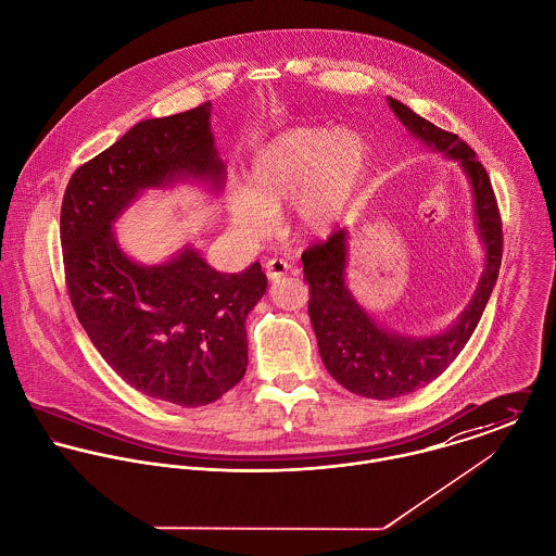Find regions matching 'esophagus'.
Listing matches in <instances>:
<instances>
[{
  "label": "esophagus",
  "instance_id": "esophagus-1",
  "mask_svg": "<svg viewBox=\"0 0 556 556\" xmlns=\"http://www.w3.org/2000/svg\"><path fill=\"white\" fill-rule=\"evenodd\" d=\"M289 263L287 261H282V258H269L267 263H265V271H267V278L271 280V282H276V280H280L287 271H289Z\"/></svg>",
  "mask_w": 556,
  "mask_h": 556
}]
</instances>
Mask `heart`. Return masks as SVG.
<instances>
[{"label":"heart","instance_id":"1","mask_svg":"<svg viewBox=\"0 0 556 556\" xmlns=\"http://www.w3.org/2000/svg\"><path fill=\"white\" fill-rule=\"evenodd\" d=\"M370 166V143L355 130L291 128L250 160L245 194L233 201L231 220L250 238H267L274 214L293 203L295 229L323 236L346 212Z\"/></svg>","mask_w":556,"mask_h":556}]
</instances>
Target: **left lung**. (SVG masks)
Returning a JSON list of instances; mask_svg holds the SVG:
<instances>
[{
  "mask_svg": "<svg viewBox=\"0 0 556 556\" xmlns=\"http://www.w3.org/2000/svg\"><path fill=\"white\" fill-rule=\"evenodd\" d=\"M400 124L432 152L456 160L465 170L476 212L477 238L483 245V271L469 306L445 331L406 336L379 325L355 300L346 282L349 231L340 229L325 243L302 254L311 285L308 315L317 333L318 353L327 372L349 392L375 400L406 396L430 381L458 357L490 300L498 278L503 231L490 177L476 152L456 135L441 130L396 98H388Z\"/></svg>",
  "mask_w": 556,
  "mask_h": 556,
  "instance_id": "1",
  "label": "left lung"
}]
</instances>
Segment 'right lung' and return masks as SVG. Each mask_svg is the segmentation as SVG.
Returning <instances> with one entry per match:
<instances>
[{"instance_id":"add662e5","label":"right lung","mask_w":556,"mask_h":556,"mask_svg":"<svg viewBox=\"0 0 556 556\" xmlns=\"http://www.w3.org/2000/svg\"><path fill=\"white\" fill-rule=\"evenodd\" d=\"M212 102L146 119L85 162L68 181L60 233L71 302L104 362L137 392L203 406L236 388L248 366L245 317L265 295L258 263L220 274L186 243L139 263L113 225L148 190L194 181L220 192L227 166Z\"/></svg>"}]
</instances>
